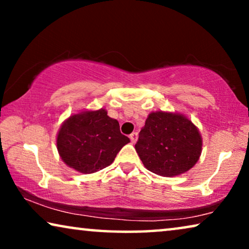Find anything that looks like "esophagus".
<instances>
[{"instance_id":"34e87169","label":"esophagus","mask_w":249,"mask_h":249,"mask_svg":"<svg viewBox=\"0 0 249 249\" xmlns=\"http://www.w3.org/2000/svg\"><path fill=\"white\" fill-rule=\"evenodd\" d=\"M129 138H130L132 144H135V142H137V134H136V132H132V134L129 136Z\"/></svg>"}]
</instances>
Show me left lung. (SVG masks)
<instances>
[{
    "label": "left lung",
    "mask_w": 249,
    "mask_h": 249,
    "mask_svg": "<svg viewBox=\"0 0 249 249\" xmlns=\"http://www.w3.org/2000/svg\"><path fill=\"white\" fill-rule=\"evenodd\" d=\"M203 139L198 128L180 112L155 111L139 132L136 152L149 171L176 177L196 164L202 154Z\"/></svg>",
    "instance_id": "1"
}]
</instances>
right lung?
<instances>
[{"instance_id":"add662e5","label":"right lung","mask_w":249,"mask_h":249,"mask_svg":"<svg viewBox=\"0 0 249 249\" xmlns=\"http://www.w3.org/2000/svg\"><path fill=\"white\" fill-rule=\"evenodd\" d=\"M130 142L119 122L105 108L81 110L60 125L56 148L62 161L74 171L89 175L107 168L120 149Z\"/></svg>"}]
</instances>
